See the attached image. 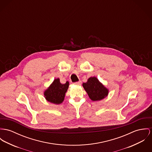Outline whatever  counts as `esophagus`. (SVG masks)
<instances>
[{
	"label": "esophagus",
	"instance_id": "1",
	"mask_svg": "<svg viewBox=\"0 0 152 152\" xmlns=\"http://www.w3.org/2000/svg\"><path fill=\"white\" fill-rule=\"evenodd\" d=\"M75 85H80L82 84V82L79 81V82H76L74 83Z\"/></svg>",
	"mask_w": 152,
	"mask_h": 152
}]
</instances>
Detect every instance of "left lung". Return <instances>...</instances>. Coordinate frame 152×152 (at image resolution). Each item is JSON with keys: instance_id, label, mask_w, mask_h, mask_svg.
I'll use <instances>...</instances> for the list:
<instances>
[{"instance_id": "8db88e82", "label": "left lung", "mask_w": 152, "mask_h": 152, "mask_svg": "<svg viewBox=\"0 0 152 152\" xmlns=\"http://www.w3.org/2000/svg\"><path fill=\"white\" fill-rule=\"evenodd\" d=\"M83 87L93 101L102 100L107 96L109 90L95 77H90L87 82L83 83Z\"/></svg>"}]
</instances>
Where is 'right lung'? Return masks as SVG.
<instances>
[{"label":"right lung","instance_id":"add662e5","mask_svg":"<svg viewBox=\"0 0 152 152\" xmlns=\"http://www.w3.org/2000/svg\"><path fill=\"white\" fill-rule=\"evenodd\" d=\"M69 83L66 82L65 84H61L59 79H56L47 90L44 92V95L47 101L54 104H61L65 98V93L69 87Z\"/></svg>","mask_w":152,"mask_h":152}]
</instances>
